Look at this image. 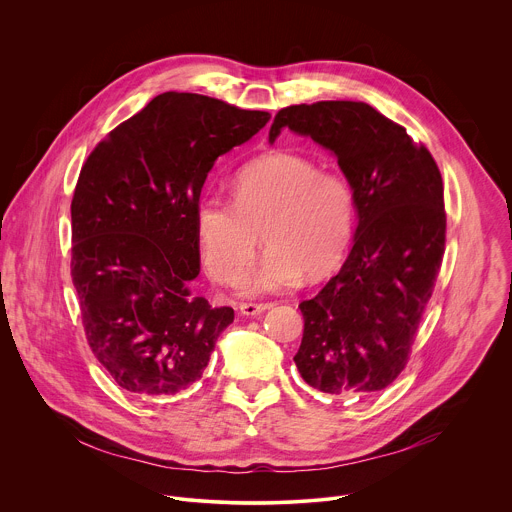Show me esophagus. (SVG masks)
<instances>
[{"mask_svg":"<svg viewBox=\"0 0 512 512\" xmlns=\"http://www.w3.org/2000/svg\"><path fill=\"white\" fill-rule=\"evenodd\" d=\"M269 307H271V303H241V305H239L241 313L247 315V317H255V315L263 313V311L269 309Z\"/></svg>","mask_w":512,"mask_h":512,"instance_id":"1","label":"esophagus"}]
</instances>
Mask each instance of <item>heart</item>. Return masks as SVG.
<instances>
[{
	"instance_id": "obj_1",
	"label": "heart",
	"mask_w": 512,
	"mask_h": 512,
	"mask_svg": "<svg viewBox=\"0 0 512 512\" xmlns=\"http://www.w3.org/2000/svg\"><path fill=\"white\" fill-rule=\"evenodd\" d=\"M195 227L211 275L237 283L259 247L261 265L247 277L249 293H271L301 275L315 281L344 261L356 229V195L350 181L295 152H269L235 177V201L205 195Z\"/></svg>"
}]
</instances>
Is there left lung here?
I'll use <instances>...</instances> for the list:
<instances>
[{"label": "left lung", "mask_w": 512, "mask_h": 512, "mask_svg": "<svg viewBox=\"0 0 512 512\" xmlns=\"http://www.w3.org/2000/svg\"><path fill=\"white\" fill-rule=\"evenodd\" d=\"M283 128L335 154L356 195L354 247L307 301L293 358L301 378L339 398L374 396L404 370L444 255L440 170L426 146L366 102L325 100L277 112Z\"/></svg>", "instance_id": "obj_1"}]
</instances>
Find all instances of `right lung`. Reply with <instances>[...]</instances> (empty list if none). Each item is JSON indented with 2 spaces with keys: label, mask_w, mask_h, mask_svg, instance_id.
<instances>
[{
  "label": "right lung",
  "mask_w": 512,
  "mask_h": 512,
  "mask_svg": "<svg viewBox=\"0 0 512 512\" xmlns=\"http://www.w3.org/2000/svg\"><path fill=\"white\" fill-rule=\"evenodd\" d=\"M269 118L164 92L84 162L72 199V281L88 344L122 390H187L233 323V307L191 295L201 271L195 211L215 160Z\"/></svg>",
  "instance_id": "right-lung-1"
}]
</instances>
